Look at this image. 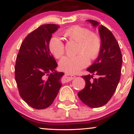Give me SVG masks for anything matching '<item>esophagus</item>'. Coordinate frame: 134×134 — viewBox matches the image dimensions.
<instances>
[{
    "label": "esophagus",
    "mask_w": 134,
    "mask_h": 134,
    "mask_svg": "<svg viewBox=\"0 0 134 134\" xmlns=\"http://www.w3.org/2000/svg\"><path fill=\"white\" fill-rule=\"evenodd\" d=\"M74 75H72V74H66L65 75V76L63 77L62 79V82H69V81H70L71 80H72L73 79L75 78Z\"/></svg>",
    "instance_id": "34e87169"
}]
</instances>
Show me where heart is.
<instances>
[{
	"instance_id": "1",
	"label": "heart",
	"mask_w": 134,
	"mask_h": 134,
	"mask_svg": "<svg viewBox=\"0 0 134 134\" xmlns=\"http://www.w3.org/2000/svg\"><path fill=\"white\" fill-rule=\"evenodd\" d=\"M63 35L69 41L77 43L75 57H65L59 62L61 70L75 73L88 65L89 60H94L101 48V40L99 35L87 27L74 26L63 32ZM49 49L56 58H60L65 53V44L57 36L49 42Z\"/></svg>"
}]
</instances>
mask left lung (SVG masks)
Masks as SVG:
<instances>
[{"label": "left lung", "mask_w": 134, "mask_h": 134, "mask_svg": "<svg viewBox=\"0 0 134 134\" xmlns=\"http://www.w3.org/2000/svg\"><path fill=\"white\" fill-rule=\"evenodd\" d=\"M87 21L98 27L101 48L95 62L87 69L92 75L82 76L86 85L77 95L86 105L99 108L107 104L116 91L120 79L122 55L118 43L107 27L94 20Z\"/></svg>", "instance_id": "obj_1"}]
</instances>
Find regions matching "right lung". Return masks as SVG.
Returning <instances> with one entry per match:
<instances>
[{"mask_svg": "<svg viewBox=\"0 0 134 134\" xmlns=\"http://www.w3.org/2000/svg\"><path fill=\"white\" fill-rule=\"evenodd\" d=\"M60 26L43 24L24 38L17 55L15 79L20 96L37 110L50 107L62 86L63 72L55 70L57 64L49 49L52 34Z\"/></svg>", "mask_w": 134, "mask_h": 134, "instance_id": "1", "label": "right lung"}]
</instances>
